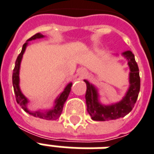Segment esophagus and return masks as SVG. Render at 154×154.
<instances>
[{
	"instance_id": "obj_1",
	"label": "esophagus",
	"mask_w": 154,
	"mask_h": 154,
	"mask_svg": "<svg viewBox=\"0 0 154 154\" xmlns=\"http://www.w3.org/2000/svg\"><path fill=\"white\" fill-rule=\"evenodd\" d=\"M79 75H80L81 77H85V76L87 75V71H86V69H85V68H82V69H80V71H79Z\"/></svg>"
}]
</instances>
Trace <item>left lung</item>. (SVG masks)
I'll use <instances>...</instances> for the list:
<instances>
[{"label":"left lung","mask_w":154,"mask_h":154,"mask_svg":"<svg viewBox=\"0 0 154 154\" xmlns=\"http://www.w3.org/2000/svg\"><path fill=\"white\" fill-rule=\"evenodd\" d=\"M122 55L128 60L130 72L129 89L120 101L108 106L102 105L99 101V95L97 88L88 81L84 80L87 84V91L85 97L87 112L93 120L106 121L119 119L128 115L134 106L140 90L139 67L136 63L134 55L131 51H125Z\"/></svg>","instance_id":"left-lung-1"}]
</instances>
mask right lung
Returning a JSON list of instances; mask_svg holds the SVG:
<instances>
[{"label":"right lung","mask_w":154,"mask_h":154,"mask_svg":"<svg viewBox=\"0 0 154 154\" xmlns=\"http://www.w3.org/2000/svg\"><path fill=\"white\" fill-rule=\"evenodd\" d=\"M44 36L43 35H41L40 33L36 34L34 36H32L31 38H29L27 40V42L25 43L23 47H22V50L20 52V54H19V56L17 57V59L15 61V68L13 70V75H12V83H13V87H14V91H15V99L17 103L21 106L23 110H25V112H27L29 114L30 116H35V117H38L41 119H45L47 120H52V119H57L62 114L63 111V105L65 103V101L67 100L68 95L71 91V87L72 86V83L70 82L67 85V87L64 88L63 91L57 97V99L55 100L54 102V106L53 109H51L47 111H41V110H37V111H30L28 110L27 108V104H28L29 100L26 97L23 95V93L20 91V63H21L22 57L23 54L25 53V48L28 45V41L34 40L36 38H44Z\"/></svg>","instance_id":"add662e5"}]
</instances>
